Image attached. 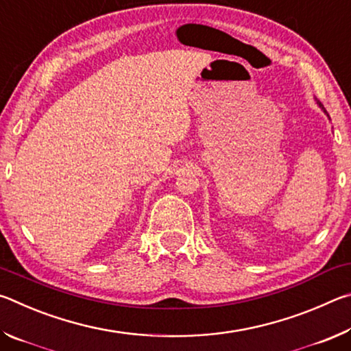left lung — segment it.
<instances>
[{"instance_id":"1","label":"left lung","mask_w":351,"mask_h":351,"mask_svg":"<svg viewBox=\"0 0 351 351\" xmlns=\"http://www.w3.org/2000/svg\"><path fill=\"white\" fill-rule=\"evenodd\" d=\"M319 105H320V104H319Z\"/></svg>"}]
</instances>
